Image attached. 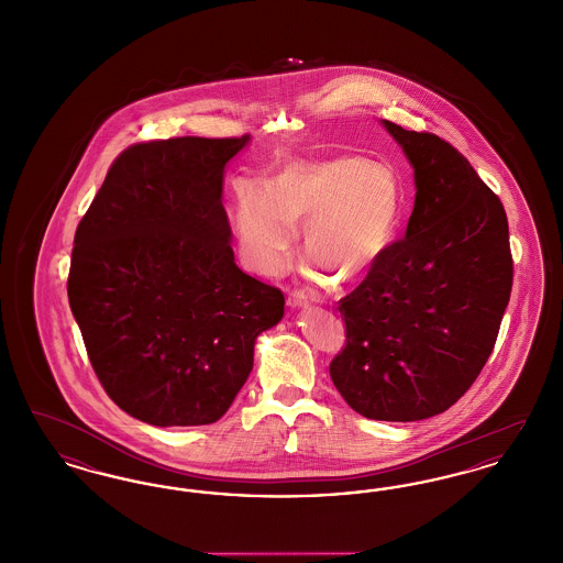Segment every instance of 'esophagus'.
Instances as JSON below:
<instances>
[{
    "label": "esophagus",
    "instance_id": "34e87169",
    "mask_svg": "<svg viewBox=\"0 0 563 563\" xmlns=\"http://www.w3.org/2000/svg\"><path fill=\"white\" fill-rule=\"evenodd\" d=\"M312 301V297L306 294V291H299V289H295L287 297V303L291 306V308H299V306H308Z\"/></svg>",
    "mask_w": 563,
    "mask_h": 563
}]
</instances>
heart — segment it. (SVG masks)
Here are the masks:
<instances>
[{
	"label": "heart",
	"mask_w": 563,
	"mask_h": 563,
	"mask_svg": "<svg viewBox=\"0 0 563 563\" xmlns=\"http://www.w3.org/2000/svg\"><path fill=\"white\" fill-rule=\"evenodd\" d=\"M405 209L399 170L358 154L285 164L264 189L241 186L234 225L246 264L278 274L303 223V253L335 283L363 278L395 241Z\"/></svg>",
	"instance_id": "heart-1"
}]
</instances>
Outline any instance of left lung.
I'll use <instances>...</instances> for the list:
<instances>
[{
	"label": "left lung",
	"instance_id": "1",
	"mask_svg": "<svg viewBox=\"0 0 563 563\" xmlns=\"http://www.w3.org/2000/svg\"><path fill=\"white\" fill-rule=\"evenodd\" d=\"M413 166L401 241L340 299L346 342L329 374L369 420L416 422L450 409L482 374L512 287L509 221L454 145L384 120Z\"/></svg>",
	"mask_w": 563,
	"mask_h": 563
}]
</instances>
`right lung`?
Wrapping results in <instances>:
<instances>
[{
  "mask_svg": "<svg viewBox=\"0 0 563 563\" xmlns=\"http://www.w3.org/2000/svg\"><path fill=\"white\" fill-rule=\"evenodd\" d=\"M249 134L126 147L76 230L67 278L109 399L154 427L213 424L253 369L285 295L234 264L223 168Z\"/></svg>",
  "mask_w": 563,
  "mask_h": 563,
  "instance_id": "1",
  "label": "right lung"
}]
</instances>
